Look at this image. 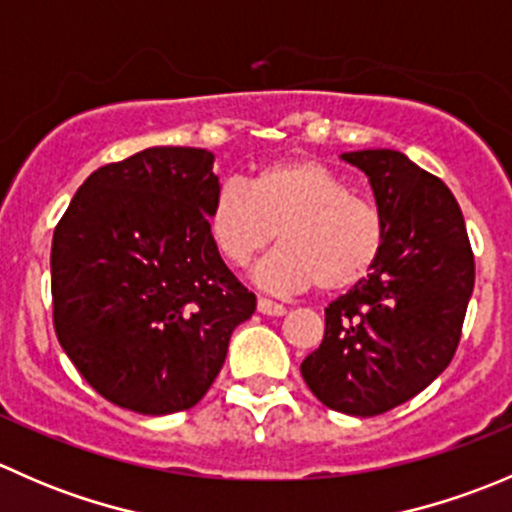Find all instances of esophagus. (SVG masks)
<instances>
[{"instance_id":"esophagus-1","label":"esophagus","mask_w":512,"mask_h":512,"mask_svg":"<svg viewBox=\"0 0 512 512\" xmlns=\"http://www.w3.org/2000/svg\"><path fill=\"white\" fill-rule=\"evenodd\" d=\"M257 312L267 314V317H282V314H287V307H282V304L272 302L267 297H260L257 299Z\"/></svg>"}]
</instances>
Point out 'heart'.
Segmentation results:
<instances>
[{"label": "heart", "mask_w": 512, "mask_h": 512, "mask_svg": "<svg viewBox=\"0 0 512 512\" xmlns=\"http://www.w3.org/2000/svg\"><path fill=\"white\" fill-rule=\"evenodd\" d=\"M277 232V247L257 265V285L272 292H347L376 270L386 225L379 208L312 158H282L252 170L247 185L227 180L208 208V235L232 267L250 265Z\"/></svg>", "instance_id": "1"}]
</instances>
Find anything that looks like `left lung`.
<instances>
[{
    "instance_id": "8db88e82",
    "label": "left lung",
    "mask_w": 512,
    "mask_h": 512,
    "mask_svg": "<svg viewBox=\"0 0 512 512\" xmlns=\"http://www.w3.org/2000/svg\"><path fill=\"white\" fill-rule=\"evenodd\" d=\"M364 170L386 242L376 270L324 309L302 376L324 406L379 416L414 399L456 354L476 282L471 242L443 180L404 153H342Z\"/></svg>"
}]
</instances>
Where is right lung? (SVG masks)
Listing matches in <instances>:
<instances>
[{
	"instance_id": "right-lung-1",
	"label": "right lung",
	"mask_w": 512,
	"mask_h": 512,
	"mask_svg": "<svg viewBox=\"0 0 512 512\" xmlns=\"http://www.w3.org/2000/svg\"><path fill=\"white\" fill-rule=\"evenodd\" d=\"M213 163L205 148L156 146L103 165L54 230L56 337L121 409L165 416L198 404L255 312L208 235Z\"/></svg>"
}]
</instances>
